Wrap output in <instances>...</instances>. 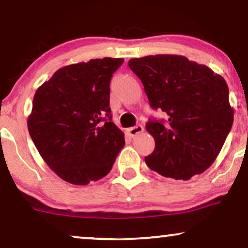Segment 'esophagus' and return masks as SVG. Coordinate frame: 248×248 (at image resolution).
I'll return each instance as SVG.
<instances>
[{
	"mask_svg": "<svg viewBox=\"0 0 248 248\" xmlns=\"http://www.w3.org/2000/svg\"><path fill=\"white\" fill-rule=\"evenodd\" d=\"M143 132V126L142 125H137V126H133V127H130L126 130V134L128 135L130 138H134L135 135L140 134Z\"/></svg>",
	"mask_w": 248,
	"mask_h": 248,
	"instance_id": "34e87169",
	"label": "esophagus"
}]
</instances>
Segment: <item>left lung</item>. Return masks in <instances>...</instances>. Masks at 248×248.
Returning a JSON list of instances; mask_svg holds the SVG:
<instances>
[{"mask_svg": "<svg viewBox=\"0 0 248 248\" xmlns=\"http://www.w3.org/2000/svg\"><path fill=\"white\" fill-rule=\"evenodd\" d=\"M128 66L144 87L150 106L168 121H149L155 150L144 158L151 170L165 177L191 179L211 166L232 126L226 81L206 65L182 55L131 59Z\"/></svg>", "mask_w": 248, "mask_h": 248, "instance_id": "left-lung-1", "label": "left lung"}]
</instances>
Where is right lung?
<instances>
[{
	"instance_id": "right-lung-1",
	"label": "right lung",
	"mask_w": 248,
	"mask_h": 248,
	"mask_svg": "<svg viewBox=\"0 0 248 248\" xmlns=\"http://www.w3.org/2000/svg\"><path fill=\"white\" fill-rule=\"evenodd\" d=\"M123 62L104 57L61 67L33 96L30 137L48 167L70 184L105 177L124 147L109 107L111 76Z\"/></svg>"
}]
</instances>
